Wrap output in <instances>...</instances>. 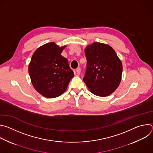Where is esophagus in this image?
Instances as JSON below:
<instances>
[{"mask_svg": "<svg viewBox=\"0 0 153 153\" xmlns=\"http://www.w3.org/2000/svg\"><path fill=\"white\" fill-rule=\"evenodd\" d=\"M76 73H77L78 74H80V73H81V69H80V68H77L76 69Z\"/></svg>", "mask_w": 153, "mask_h": 153, "instance_id": "esophagus-1", "label": "esophagus"}]
</instances>
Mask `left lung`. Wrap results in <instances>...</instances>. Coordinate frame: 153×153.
I'll list each match as a JSON object with an SVG mask.
<instances>
[{
	"label": "left lung",
	"instance_id": "left-lung-1",
	"mask_svg": "<svg viewBox=\"0 0 153 153\" xmlns=\"http://www.w3.org/2000/svg\"><path fill=\"white\" fill-rule=\"evenodd\" d=\"M87 60L83 82L94 94L106 97L120 85L122 63L114 49L109 45L94 42L85 49Z\"/></svg>",
	"mask_w": 153,
	"mask_h": 153
}]
</instances>
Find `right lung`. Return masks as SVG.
I'll return each mask as SVG.
<instances>
[{
  "label": "right lung",
  "mask_w": 153,
  "mask_h": 153,
  "mask_svg": "<svg viewBox=\"0 0 153 153\" xmlns=\"http://www.w3.org/2000/svg\"><path fill=\"white\" fill-rule=\"evenodd\" d=\"M66 45L50 42L33 53L28 66L32 85L42 96L55 98L62 94L74 76L67 58L61 55Z\"/></svg>",
  "instance_id": "obj_1"
}]
</instances>
